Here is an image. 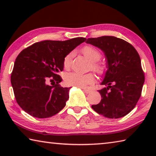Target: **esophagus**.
Wrapping results in <instances>:
<instances>
[{
	"label": "esophagus",
	"instance_id": "obj_1",
	"mask_svg": "<svg viewBox=\"0 0 156 156\" xmlns=\"http://www.w3.org/2000/svg\"><path fill=\"white\" fill-rule=\"evenodd\" d=\"M83 91L85 92L86 94H89L91 92V90H90V89H83Z\"/></svg>",
	"mask_w": 156,
	"mask_h": 156
}]
</instances>
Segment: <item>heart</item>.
<instances>
[{
	"label": "heart",
	"mask_w": 156,
	"mask_h": 156,
	"mask_svg": "<svg viewBox=\"0 0 156 156\" xmlns=\"http://www.w3.org/2000/svg\"><path fill=\"white\" fill-rule=\"evenodd\" d=\"M82 52L87 58H88L92 62V68L96 72L100 73L104 69V66L102 63L98 62L100 57L101 53L96 47L92 46H85L82 49ZM73 53L71 52L65 57L63 60V66L64 68L69 69L72 61ZM95 77L93 73H87V74H81L78 73H69L65 78L66 84L69 86L76 87L80 88H86L88 85H90L94 83Z\"/></svg>",
	"instance_id": "heart-1"
}]
</instances>
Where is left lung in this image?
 <instances>
[{
    "mask_svg": "<svg viewBox=\"0 0 156 156\" xmlns=\"http://www.w3.org/2000/svg\"><path fill=\"white\" fill-rule=\"evenodd\" d=\"M87 43L98 47L107 59V70L98 90L99 104L92 105L95 112L109 118L123 117L136 107L141 96L144 73L138 51L128 42L115 36L88 38Z\"/></svg>",
    "mask_w": 156,
    "mask_h": 156,
    "instance_id": "1",
    "label": "left lung"
}]
</instances>
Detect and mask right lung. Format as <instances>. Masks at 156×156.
Returning <instances> with one entry per match:
<instances>
[{"mask_svg":"<svg viewBox=\"0 0 156 156\" xmlns=\"http://www.w3.org/2000/svg\"><path fill=\"white\" fill-rule=\"evenodd\" d=\"M85 41L81 37L65 41H44L18 54L11 83L17 103L23 110L34 117L46 118L65 107L69 88L60 85L62 78L58 73L63 70L65 57ZM49 80L56 84L49 86Z\"/></svg>","mask_w":156,"mask_h":156,"instance_id":"add662e5","label":"right lung"}]
</instances>
